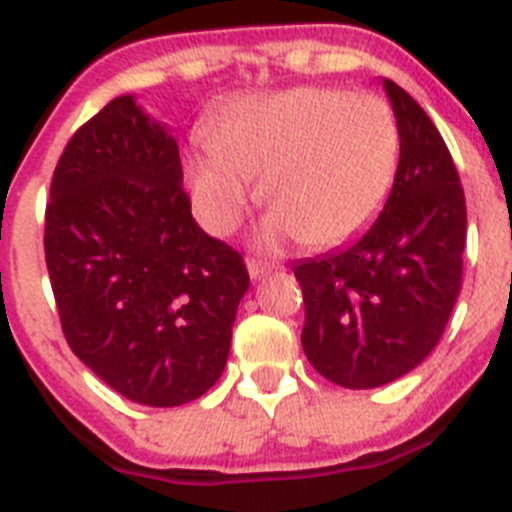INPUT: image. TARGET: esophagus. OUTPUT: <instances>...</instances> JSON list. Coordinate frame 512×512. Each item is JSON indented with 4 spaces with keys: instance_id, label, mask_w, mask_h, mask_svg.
<instances>
[{
    "instance_id": "34e87169",
    "label": "esophagus",
    "mask_w": 512,
    "mask_h": 512,
    "mask_svg": "<svg viewBox=\"0 0 512 512\" xmlns=\"http://www.w3.org/2000/svg\"><path fill=\"white\" fill-rule=\"evenodd\" d=\"M274 269H277V264H266V261L248 259V274H251V279L266 277V274H271Z\"/></svg>"
}]
</instances>
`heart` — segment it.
<instances>
[{"instance_id": "1", "label": "heart", "mask_w": 512, "mask_h": 512, "mask_svg": "<svg viewBox=\"0 0 512 512\" xmlns=\"http://www.w3.org/2000/svg\"><path fill=\"white\" fill-rule=\"evenodd\" d=\"M184 156L192 210L230 235L253 200L271 205L261 241L338 246L372 223L400 164V125L377 94L300 87L233 104Z\"/></svg>"}]
</instances>
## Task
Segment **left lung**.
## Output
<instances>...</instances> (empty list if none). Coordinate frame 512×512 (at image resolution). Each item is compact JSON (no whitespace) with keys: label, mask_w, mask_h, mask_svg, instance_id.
<instances>
[{"label":"left lung","mask_w":512,"mask_h":512,"mask_svg":"<svg viewBox=\"0 0 512 512\" xmlns=\"http://www.w3.org/2000/svg\"><path fill=\"white\" fill-rule=\"evenodd\" d=\"M384 92L402 138L387 205L356 243L295 264L307 361L348 390L395 382L436 348L467 243L464 189L441 133L395 81Z\"/></svg>","instance_id":"obj_1"}]
</instances>
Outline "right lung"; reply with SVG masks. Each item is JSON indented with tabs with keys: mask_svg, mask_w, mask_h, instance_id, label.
<instances>
[{
	"mask_svg": "<svg viewBox=\"0 0 512 512\" xmlns=\"http://www.w3.org/2000/svg\"><path fill=\"white\" fill-rule=\"evenodd\" d=\"M45 264L71 351L122 397L176 408L228 361L243 256L192 217L174 135L115 97L63 148Z\"/></svg>",
	"mask_w": 512,
	"mask_h": 512,
	"instance_id": "add662e5",
	"label": "right lung"
}]
</instances>
